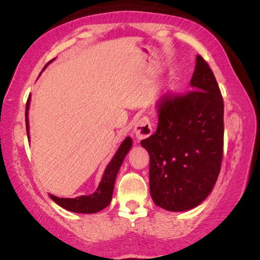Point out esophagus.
<instances>
[{"label": "esophagus", "mask_w": 260, "mask_h": 260, "mask_svg": "<svg viewBox=\"0 0 260 260\" xmlns=\"http://www.w3.org/2000/svg\"><path fill=\"white\" fill-rule=\"evenodd\" d=\"M153 128L147 116H142L136 119L134 126V134L138 139H146L152 134Z\"/></svg>", "instance_id": "34e87169"}]
</instances>
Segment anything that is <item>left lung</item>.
<instances>
[{"mask_svg":"<svg viewBox=\"0 0 260 260\" xmlns=\"http://www.w3.org/2000/svg\"><path fill=\"white\" fill-rule=\"evenodd\" d=\"M192 90L165 95L155 134L141 141L150 156L149 184L155 204L172 212L200 205L220 173L223 101L212 70L197 55Z\"/></svg>","mask_w":260,"mask_h":260,"instance_id":"1","label":"left lung"}]
</instances>
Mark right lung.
I'll use <instances>...</instances> for the list:
<instances>
[{"label":"right lung","instance_id":"add662e5","mask_svg":"<svg viewBox=\"0 0 260 260\" xmlns=\"http://www.w3.org/2000/svg\"><path fill=\"white\" fill-rule=\"evenodd\" d=\"M54 59H51L48 64H50ZM47 65L45 67V69L47 68ZM29 102H30V96L27 100V103H26V114H25L26 129H27L28 139H29V124H28ZM132 146H133V141H132L129 136H127V138L122 141L120 147L118 148L116 155L113 156V158L110 160L108 166L105 167L102 180H101L98 189H96L91 195H82V196L76 197V199H60V197L49 195L50 199L54 201L56 204L61 206L63 209L71 211V212H76V213H96L99 212V211L105 209L112 200V193H113L114 182H116L117 174L119 172V169L122 164V161H124L126 155L131 150Z\"/></svg>","mask_w":260,"mask_h":260}]
</instances>
